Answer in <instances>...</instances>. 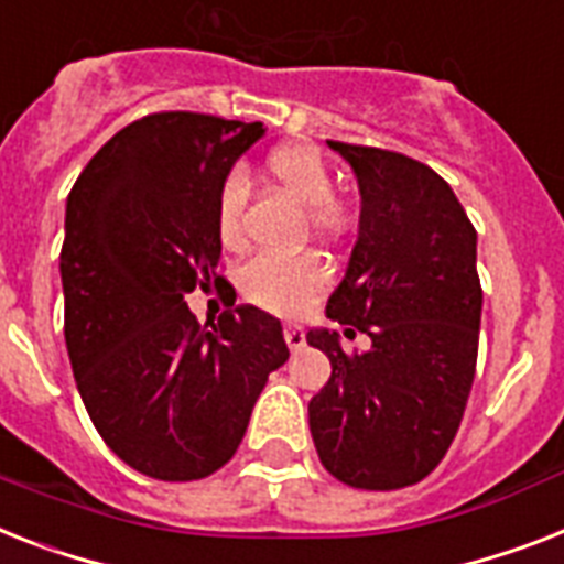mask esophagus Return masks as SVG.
Instances as JSON below:
<instances>
[{
  "instance_id": "esophagus-1",
  "label": "esophagus",
  "mask_w": 564,
  "mask_h": 564,
  "mask_svg": "<svg viewBox=\"0 0 564 564\" xmlns=\"http://www.w3.org/2000/svg\"><path fill=\"white\" fill-rule=\"evenodd\" d=\"M283 338H286L290 350H301V347L306 345V333L297 327V324H290V327L283 329Z\"/></svg>"
}]
</instances>
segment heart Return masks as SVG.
Returning a JSON list of instances; mask_svg holds the SVG:
<instances>
[{
    "mask_svg": "<svg viewBox=\"0 0 564 564\" xmlns=\"http://www.w3.org/2000/svg\"><path fill=\"white\" fill-rule=\"evenodd\" d=\"M267 173L283 194L304 205L306 226L315 237L341 242L359 226V205L333 191V167L327 155L310 141H290L267 155ZM249 199V182L231 171L217 196V235L223 246L237 249L242 242V210ZM327 286V269L315 254L274 258L260 254L240 272V290L251 304L274 315H297Z\"/></svg>",
    "mask_w": 564,
    "mask_h": 564,
    "instance_id": "obj_1",
    "label": "heart"
}]
</instances>
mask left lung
I'll return each instance as SVG.
<instances>
[{"label": "left lung", "instance_id": "obj_1", "mask_svg": "<svg viewBox=\"0 0 564 564\" xmlns=\"http://www.w3.org/2000/svg\"><path fill=\"white\" fill-rule=\"evenodd\" d=\"M359 178V240L327 315L368 333L345 354L338 333L306 341L333 365L310 400L324 469L347 487L420 484L455 441L478 361L480 290L475 226L443 176L393 150L327 141Z\"/></svg>", "mask_w": 564, "mask_h": 564}]
</instances>
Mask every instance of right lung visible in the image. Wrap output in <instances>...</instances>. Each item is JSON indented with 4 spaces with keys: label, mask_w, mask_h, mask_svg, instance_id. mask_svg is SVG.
Wrapping results in <instances>:
<instances>
[{
    "label": "right lung",
    "mask_w": 564,
    "mask_h": 564,
    "mask_svg": "<svg viewBox=\"0 0 564 564\" xmlns=\"http://www.w3.org/2000/svg\"><path fill=\"white\" fill-rule=\"evenodd\" d=\"M263 132L153 112L91 155L68 194L59 274L77 391L104 443L148 478L226 466L269 373L290 359L281 322L258 306L231 301L203 327L185 301L231 286L219 274V185Z\"/></svg>",
    "instance_id": "right-lung-1"
}]
</instances>
